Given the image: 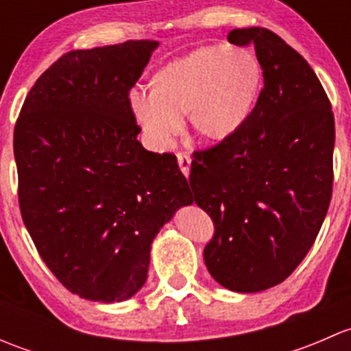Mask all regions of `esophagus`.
I'll list each match as a JSON object with an SVG mask.
<instances>
[{
	"label": "esophagus",
	"mask_w": 351,
	"mask_h": 351,
	"mask_svg": "<svg viewBox=\"0 0 351 351\" xmlns=\"http://www.w3.org/2000/svg\"><path fill=\"white\" fill-rule=\"evenodd\" d=\"M176 158H178V165H180V169H182V173L185 176H189L190 166H192V158H190L186 153H178L176 154Z\"/></svg>",
	"instance_id": "1"
}]
</instances>
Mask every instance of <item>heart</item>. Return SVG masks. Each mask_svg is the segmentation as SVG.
<instances>
[{
	"instance_id": "1",
	"label": "heart",
	"mask_w": 351,
	"mask_h": 351,
	"mask_svg": "<svg viewBox=\"0 0 351 351\" xmlns=\"http://www.w3.org/2000/svg\"><path fill=\"white\" fill-rule=\"evenodd\" d=\"M261 66L244 47H198L162 66L151 91L134 88L129 107L147 144L166 151L182 130V115L207 141H226L241 130L256 104Z\"/></svg>"
}]
</instances>
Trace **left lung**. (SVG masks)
Wrapping results in <instances>:
<instances>
[{"label":"left lung","instance_id":"left-lung-1","mask_svg":"<svg viewBox=\"0 0 351 351\" xmlns=\"http://www.w3.org/2000/svg\"><path fill=\"white\" fill-rule=\"evenodd\" d=\"M253 45L263 90L239 132L193 153L190 186L215 234L204 260L217 284L239 293L284 282L323 226L332 190L335 117L306 59L267 28H236Z\"/></svg>","mask_w":351,"mask_h":351}]
</instances>
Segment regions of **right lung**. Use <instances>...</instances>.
Returning a JSON list of instances; mask_svg holds the SVG:
<instances>
[{
  "instance_id": "obj_1",
  "label": "right lung",
  "mask_w": 351,
  "mask_h": 351,
  "mask_svg": "<svg viewBox=\"0 0 351 351\" xmlns=\"http://www.w3.org/2000/svg\"><path fill=\"white\" fill-rule=\"evenodd\" d=\"M158 45L67 52L35 81L16 120L25 228L58 280L88 300L136 295L159 229L193 202L175 156L137 141L129 107Z\"/></svg>"
}]
</instances>
